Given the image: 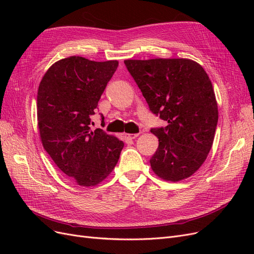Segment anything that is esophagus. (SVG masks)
I'll use <instances>...</instances> for the list:
<instances>
[{
	"label": "esophagus",
	"mask_w": 254,
	"mask_h": 254,
	"mask_svg": "<svg viewBox=\"0 0 254 254\" xmlns=\"http://www.w3.org/2000/svg\"><path fill=\"white\" fill-rule=\"evenodd\" d=\"M137 135H139V133H126L124 136L126 140H133L135 137H137Z\"/></svg>",
	"instance_id": "34e87169"
}]
</instances>
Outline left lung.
<instances>
[{
    "instance_id": "8db88e82",
    "label": "left lung",
    "mask_w": 254,
    "mask_h": 254,
    "mask_svg": "<svg viewBox=\"0 0 254 254\" xmlns=\"http://www.w3.org/2000/svg\"><path fill=\"white\" fill-rule=\"evenodd\" d=\"M149 110L167 123L151 128L159 146L149 162L167 181L193 175L214 141L218 109L212 82L203 67L190 59L125 60Z\"/></svg>"
}]
</instances>
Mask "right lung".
I'll use <instances>...</instances> for the list:
<instances>
[{
	"mask_svg": "<svg viewBox=\"0 0 254 254\" xmlns=\"http://www.w3.org/2000/svg\"><path fill=\"white\" fill-rule=\"evenodd\" d=\"M119 63L79 56L54 64L39 84L37 117L44 149L78 186L102 182L117 165L124 143L103 129L91 130L92 115ZM104 121V115L101 114Z\"/></svg>",
	"mask_w": 254,
	"mask_h": 254,
	"instance_id": "1",
	"label": "right lung"
}]
</instances>
